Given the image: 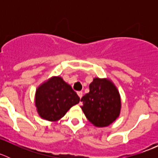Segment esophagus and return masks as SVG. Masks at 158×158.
Wrapping results in <instances>:
<instances>
[{
    "label": "esophagus",
    "instance_id": "34e87169",
    "mask_svg": "<svg viewBox=\"0 0 158 158\" xmlns=\"http://www.w3.org/2000/svg\"><path fill=\"white\" fill-rule=\"evenodd\" d=\"M77 95H78V96L80 97V98H81L82 96H83V93H82L81 91H78L77 92Z\"/></svg>",
    "mask_w": 158,
    "mask_h": 158
}]
</instances>
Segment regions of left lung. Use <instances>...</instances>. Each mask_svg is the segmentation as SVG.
<instances>
[{"label":"left lung","mask_w":158,"mask_h":158,"mask_svg":"<svg viewBox=\"0 0 158 158\" xmlns=\"http://www.w3.org/2000/svg\"><path fill=\"white\" fill-rule=\"evenodd\" d=\"M81 101L86 118L99 127L108 126L119 115L120 96L115 86L107 79H93L89 85V93Z\"/></svg>","instance_id":"left-lung-1"}]
</instances>
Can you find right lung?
I'll return each mask as SVG.
<instances>
[{
    "label": "right lung",
    "mask_w": 158,
    "mask_h": 158,
    "mask_svg": "<svg viewBox=\"0 0 158 158\" xmlns=\"http://www.w3.org/2000/svg\"><path fill=\"white\" fill-rule=\"evenodd\" d=\"M80 101V97L62 78L54 77L38 88L35 105L39 115L44 119L56 121Z\"/></svg>",
    "instance_id": "right-lung-1"
}]
</instances>
